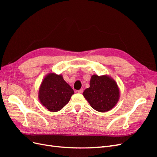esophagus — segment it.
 I'll list each match as a JSON object with an SVG mask.
<instances>
[{"label":"esophagus","instance_id":"esophagus-1","mask_svg":"<svg viewBox=\"0 0 157 157\" xmlns=\"http://www.w3.org/2000/svg\"><path fill=\"white\" fill-rule=\"evenodd\" d=\"M82 92H83V89H82V88H81L80 90H78V93H79V94H82Z\"/></svg>","mask_w":157,"mask_h":157}]
</instances>
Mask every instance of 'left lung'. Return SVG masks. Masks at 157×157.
<instances>
[{
  "label": "left lung",
  "instance_id": "obj_1",
  "mask_svg": "<svg viewBox=\"0 0 157 157\" xmlns=\"http://www.w3.org/2000/svg\"><path fill=\"white\" fill-rule=\"evenodd\" d=\"M83 96L95 110L99 112L110 111L119 100L120 90L110 76L93 75L90 87L83 92Z\"/></svg>",
  "mask_w": 157,
  "mask_h": 157
}]
</instances>
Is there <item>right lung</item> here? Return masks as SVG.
<instances>
[{
    "label": "right lung",
    "mask_w": 157,
    "mask_h": 157,
    "mask_svg": "<svg viewBox=\"0 0 157 157\" xmlns=\"http://www.w3.org/2000/svg\"><path fill=\"white\" fill-rule=\"evenodd\" d=\"M74 94V91L66 82L63 76L55 73L47 74L39 90V99L50 112H57L63 108Z\"/></svg>",
    "instance_id": "right-lung-1"
}]
</instances>
